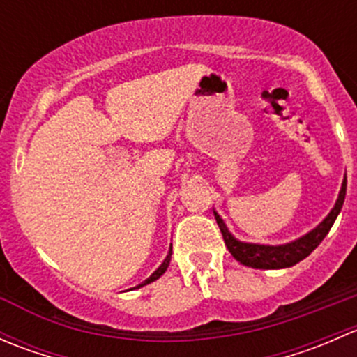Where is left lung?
<instances>
[{
	"label": "left lung",
	"instance_id": "8db88e82",
	"mask_svg": "<svg viewBox=\"0 0 357 357\" xmlns=\"http://www.w3.org/2000/svg\"><path fill=\"white\" fill-rule=\"evenodd\" d=\"M345 186L347 181L344 179L342 183L340 195H338L337 204H335L333 211L330 212L328 218L321 222L316 229H312L311 233H307L302 238L295 240V242L287 243V245H278V247H269V245H254V243H243L238 242L235 236L229 233L228 226L225 225V221L221 219V215L214 211L215 221H218L219 229L222 233V238H225L226 247L231 252L233 257L238 262H242L243 266H250L255 269H282V268H290V266L297 264L302 259L307 257L319 243L323 242L326 235H328L330 228L333 226L335 219H337L338 212H340L342 205H344L345 199Z\"/></svg>",
	"mask_w": 357,
	"mask_h": 357
}]
</instances>
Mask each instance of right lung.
<instances>
[{
	"label": "right lung",
	"instance_id": "right-lung-1",
	"mask_svg": "<svg viewBox=\"0 0 357 357\" xmlns=\"http://www.w3.org/2000/svg\"><path fill=\"white\" fill-rule=\"evenodd\" d=\"M171 254H172V245H171V250H169L167 257H165V261H164V262H162V264H160V268H158V269H157V271H155V273H153V275H152V276H150V278H149V280H145V282H143V283H142V285H139V287H143V285H149V283L155 282V280H157V278H160V276H162V275H164V273H165V269H167V266H169V262H171Z\"/></svg>",
	"mask_w": 357,
	"mask_h": 357
}]
</instances>
